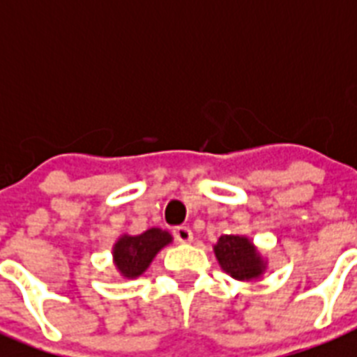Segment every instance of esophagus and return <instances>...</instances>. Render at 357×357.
<instances>
[{
  "label": "esophagus",
  "instance_id": "34e87169",
  "mask_svg": "<svg viewBox=\"0 0 357 357\" xmlns=\"http://www.w3.org/2000/svg\"><path fill=\"white\" fill-rule=\"evenodd\" d=\"M173 234H175V238L178 240V242H182V244H188V242H192V240H193L192 229L184 227V225L176 227L175 231H173Z\"/></svg>",
  "mask_w": 357,
  "mask_h": 357
}]
</instances>
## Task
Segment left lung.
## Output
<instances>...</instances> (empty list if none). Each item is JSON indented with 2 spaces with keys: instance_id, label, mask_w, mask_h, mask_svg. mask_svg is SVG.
Wrapping results in <instances>:
<instances>
[{
  "instance_id": "8db88e82",
  "label": "left lung",
  "mask_w": 357,
  "mask_h": 357,
  "mask_svg": "<svg viewBox=\"0 0 357 357\" xmlns=\"http://www.w3.org/2000/svg\"><path fill=\"white\" fill-rule=\"evenodd\" d=\"M214 253L220 266L238 281L259 279L266 270V261L257 251L250 238L240 234H223L214 244Z\"/></svg>"
}]
</instances>
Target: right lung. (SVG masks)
Wrapping results in <instances>:
<instances>
[{
	"mask_svg": "<svg viewBox=\"0 0 357 357\" xmlns=\"http://www.w3.org/2000/svg\"><path fill=\"white\" fill-rule=\"evenodd\" d=\"M171 242L173 236L158 227L147 229L145 233L135 236L123 234L113 245V262L123 278H139L153 262L156 253Z\"/></svg>",
	"mask_w": 357,
	"mask_h": 357,
	"instance_id": "1",
	"label": "right lung"
}]
</instances>
